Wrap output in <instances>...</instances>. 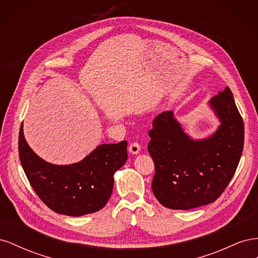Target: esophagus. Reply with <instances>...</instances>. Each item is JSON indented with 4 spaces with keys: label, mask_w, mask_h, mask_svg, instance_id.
<instances>
[{
    "label": "esophagus",
    "mask_w": 258,
    "mask_h": 258,
    "mask_svg": "<svg viewBox=\"0 0 258 258\" xmlns=\"http://www.w3.org/2000/svg\"><path fill=\"white\" fill-rule=\"evenodd\" d=\"M129 152L132 155H137L141 152V146H140L139 143H131L129 146Z\"/></svg>",
    "instance_id": "1"
}]
</instances>
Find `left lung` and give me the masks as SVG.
I'll use <instances>...</instances> for the list:
<instances>
[{"instance_id": "left-lung-1", "label": "left lung", "mask_w": 258, "mask_h": 258, "mask_svg": "<svg viewBox=\"0 0 258 258\" xmlns=\"http://www.w3.org/2000/svg\"><path fill=\"white\" fill-rule=\"evenodd\" d=\"M220 126L205 139L184 131L172 111L156 116L147 150L155 163L152 189L160 204L190 210L212 204L229 184L243 151L244 126L231 90L208 102Z\"/></svg>"}]
</instances>
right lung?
<instances>
[{"label":"right lung","instance_id":"right-lung-1","mask_svg":"<svg viewBox=\"0 0 258 258\" xmlns=\"http://www.w3.org/2000/svg\"><path fill=\"white\" fill-rule=\"evenodd\" d=\"M127 144H101L79 162L53 165L29 146L23 122L18 140L20 162L32 188L53 212L68 216L95 213L107 204L114 174L128 159Z\"/></svg>","mask_w":258,"mask_h":258}]
</instances>
